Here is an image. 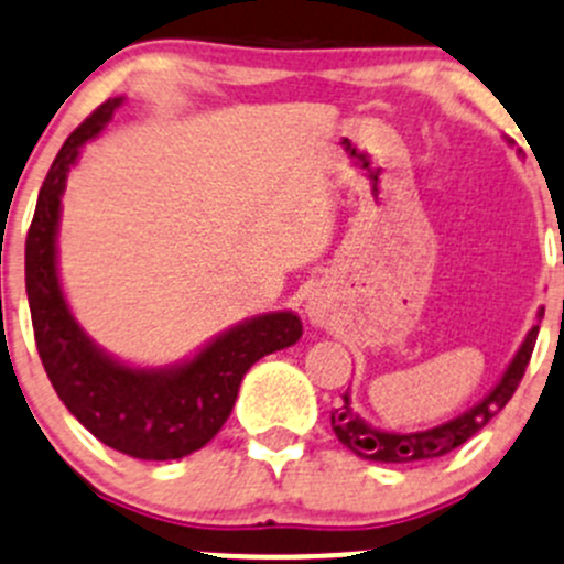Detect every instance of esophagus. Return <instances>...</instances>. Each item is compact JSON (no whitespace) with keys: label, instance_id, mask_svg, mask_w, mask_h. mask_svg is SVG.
<instances>
[{"label":"esophagus","instance_id":"esophagus-1","mask_svg":"<svg viewBox=\"0 0 564 564\" xmlns=\"http://www.w3.org/2000/svg\"><path fill=\"white\" fill-rule=\"evenodd\" d=\"M305 314H308L311 325H316V327L327 325V300L322 297L319 292L308 294V303H305Z\"/></svg>","mask_w":564,"mask_h":564}]
</instances>
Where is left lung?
<instances>
[{
  "instance_id": "obj_1",
  "label": "left lung",
  "mask_w": 564,
  "mask_h": 564,
  "mask_svg": "<svg viewBox=\"0 0 564 564\" xmlns=\"http://www.w3.org/2000/svg\"><path fill=\"white\" fill-rule=\"evenodd\" d=\"M540 319H543V308L538 311V325H532V330L527 333L523 344L518 347L516 358L510 360V366H507V371L501 375V380L496 382L494 391H490L482 402L474 404L471 410L457 415V419L438 424V427L433 430H421V433H388V430L371 427V424H366V421L355 413L347 391L344 393V402L338 404L336 410H330L333 433H336V438L341 441L349 452L375 463H415L435 460V457L449 455L457 446L466 444L468 438H474V435H477L479 430L510 402L518 382H521L523 371H527L529 358H532Z\"/></svg>"
}]
</instances>
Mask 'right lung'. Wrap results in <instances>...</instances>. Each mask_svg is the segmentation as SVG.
I'll return each instance as SVG.
<instances>
[{"label": "right lung", "instance_id": "right-lung-1", "mask_svg": "<svg viewBox=\"0 0 564 564\" xmlns=\"http://www.w3.org/2000/svg\"><path fill=\"white\" fill-rule=\"evenodd\" d=\"M123 98L104 101L65 140L48 167L26 234V297L43 369L82 427L137 460H178L220 433L250 366L292 347L303 336V322L292 311L253 316L220 333L195 358L165 369L120 364L90 341L59 286V198L79 149L112 120Z\"/></svg>", "mask_w": 564, "mask_h": 564}]
</instances>
